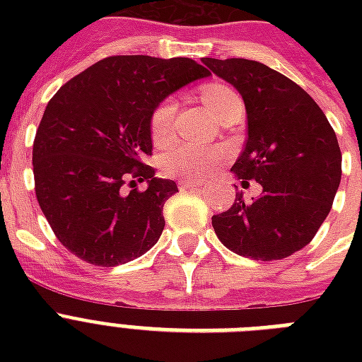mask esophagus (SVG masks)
<instances>
[{
	"instance_id": "esophagus-1",
	"label": "esophagus",
	"mask_w": 362,
	"mask_h": 362,
	"mask_svg": "<svg viewBox=\"0 0 362 362\" xmlns=\"http://www.w3.org/2000/svg\"><path fill=\"white\" fill-rule=\"evenodd\" d=\"M178 186H180V189H201V184L195 180H180Z\"/></svg>"
}]
</instances>
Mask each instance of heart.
I'll return each mask as SVG.
<instances>
[{"mask_svg":"<svg viewBox=\"0 0 362 362\" xmlns=\"http://www.w3.org/2000/svg\"><path fill=\"white\" fill-rule=\"evenodd\" d=\"M203 101L210 112L218 118L231 103L240 101L238 93L226 84H206L203 88ZM176 115V101L165 98L153 107L150 115V135L156 144H165L173 135V122ZM227 156V150L221 146H197V144H176L165 152L161 158L165 173L182 180H203L212 175L221 159Z\"/></svg>","mask_w":362,"mask_h":362,"instance_id":"obj_1","label":"heart"}]
</instances>
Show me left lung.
<instances>
[{"instance_id": "8db88e82", "label": "left lung", "mask_w": 362, "mask_h": 362, "mask_svg": "<svg viewBox=\"0 0 362 362\" xmlns=\"http://www.w3.org/2000/svg\"><path fill=\"white\" fill-rule=\"evenodd\" d=\"M203 64L237 88L246 105V146L231 170L242 184L263 186L252 203L237 193L231 209L212 216V227L242 257H289L312 242L332 209L342 178L337 133L303 88L264 64L244 58H203Z\"/></svg>"}]
</instances>
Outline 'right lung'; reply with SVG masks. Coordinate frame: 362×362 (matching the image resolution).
<instances>
[{"label":"right lung","mask_w":362,"mask_h":362,"mask_svg":"<svg viewBox=\"0 0 362 362\" xmlns=\"http://www.w3.org/2000/svg\"><path fill=\"white\" fill-rule=\"evenodd\" d=\"M209 75L192 58L109 56L48 101L33 141L35 195L76 257L116 267L159 240L163 204L178 187L144 163L152 156L148 122L169 93ZM135 181L148 187L139 190ZM125 183L134 189L125 192Z\"/></svg>","instance_id":"obj_1"}]
</instances>
